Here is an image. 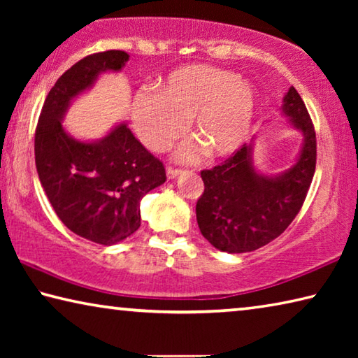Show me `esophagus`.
<instances>
[{"instance_id":"34e87169","label":"esophagus","mask_w":358,"mask_h":358,"mask_svg":"<svg viewBox=\"0 0 358 358\" xmlns=\"http://www.w3.org/2000/svg\"><path fill=\"white\" fill-rule=\"evenodd\" d=\"M180 169H175V167H171L169 166L167 169H166V173H167V178H175V177H178L180 175Z\"/></svg>"}]
</instances>
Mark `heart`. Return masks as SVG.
I'll list each match as a JSON object with an SVG mask.
<instances>
[{
	"label": "heart",
	"instance_id": "b5f03b06",
	"mask_svg": "<svg viewBox=\"0 0 358 358\" xmlns=\"http://www.w3.org/2000/svg\"><path fill=\"white\" fill-rule=\"evenodd\" d=\"M257 108L252 85L234 72L208 64H191L172 71L156 93L142 92L132 104V121L150 150L162 151L185 134L192 118V134L210 157L237 151L250 136ZM199 145L178 156L189 159Z\"/></svg>",
	"mask_w": 358,
	"mask_h": 358
}]
</instances>
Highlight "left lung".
Wrapping results in <instances>:
<instances>
[{
	"instance_id": "8db88e82",
	"label": "left lung",
	"mask_w": 358,
	"mask_h": 358,
	"mask_svg": "<svg viewBox=\"0 0 358 358\" xmlns=\"http://www.w3.org/2000/svg\"><path fill=\"white\" fill-rule=\"evenodd\" d=\"M282 112L303 132L299 161L278 177L259 175L252 147L243 145L221 164L202 171L203 192L196 203L199 229L216 250L250 252L280 237L299 215L316 171V131L294 87Z\"/></svg>"
}]
</instances>
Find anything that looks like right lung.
<instances>
[{
  "mask_svg": "<svg viewBox=\"0 0 358 358\" xmlns=\"http://www.w3.org/2000/svg\"><path fill=\"white\" fill-rule=\"evenodd\" d=\"M128 59L123 50H106L77 62L48 92L34 134L36 169L55 213L72 232L104 246L141 227V201L166 181L164 164L124 123L87 143L66 134L62 120L101 72L120 71Z\"/></svg>",
  "mask_w": 358,
  "mask_h": 358,
  "instance_id": "obj_1",
  "label": "right lung"
}]
</instances>
